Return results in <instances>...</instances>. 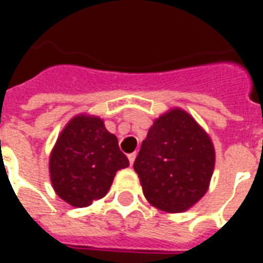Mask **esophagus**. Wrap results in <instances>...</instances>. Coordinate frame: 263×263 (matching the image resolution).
<instances>
[{"label": "esophagus", "mask_w": 263, "mask_h": 263, "mask_svg": "<svg viewBox=\"0 0 263 263\" xmlns=\"http://www.w3.org/2000/svg\"><path fill=\"white\" fill-rule=\"evenodd\" d=\"M135 158H137V152H132V154L128 155V160H129V163H134V160H135Z\"/></svg>", "instance_id": "34e87169"}]
</instances>
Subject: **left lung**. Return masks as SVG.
Listing matches in <instances>:
<instances>
[{
  "label": "left lung",
  "instance_id": "obj_1",
  "mask_svg": "<svg viewBox=\"0 0 263 263\" xmlns=\"http://www.w3.org/2000/svg\"><path fill=\"white\" fill-rule=\"evenodd\" d=\"M214 160L209 135L176 108L151 126L134 169L149 203L167 213H182L207 192Z\"/></svg>",
  "mask_w": 263,
  "mask_h": 263
}]
</instances>
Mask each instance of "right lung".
<instances>
[{"label": "right lung", "mask_w": 263, "mask_h": 263, "mask_svg": "<svg viewBox=\"0 0 263 263\" xmlns=\"http://www.w3.org/2000/svg\"><path fill=\"white\" fill-rule=\"evenodd\" d=\"M129 160L97 117L79 115L60 134L50 155V179L56 193L74 207L103 198L120 169Z\"/></svg>", "instance_id": "obj_1"}]
</instances>
